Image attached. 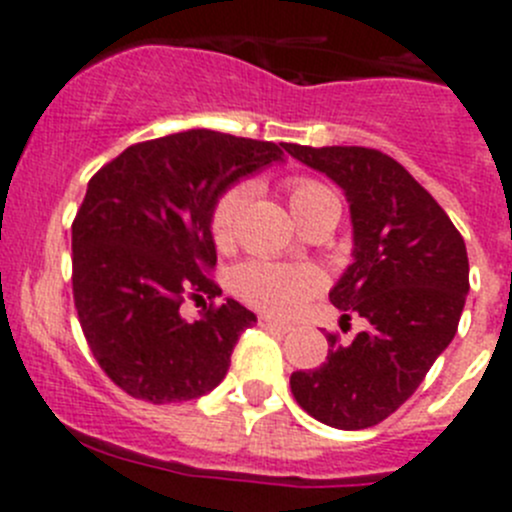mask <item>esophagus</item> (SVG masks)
Returning a JSON list of instances; mask_svg holds the SVG:
<instances>
[{
	"mask_svg": "<svg viewBox=\"0 0 512 512\" xmlns=\"http://www.w3.org/2000/svg\"><path fill=\"white\" fill-rule=\"evenodd\" d=\"M257 323H260L262 328H270V331H280V333L290 331V323L278 321V318H270V315H260V318H257Z\"/></svg>",
	"mask_w": 512,
	"mask_h": 512,
	"instance_id": "1",
	"label": "esophagus"
}]
</instances>
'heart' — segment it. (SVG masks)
Listing matches in <instances>:
<instances>
[{"label": "heart", "instance_id": "1", "mask_svg": "<svg viewBox=\"0 0 512 512\" xmlns=\"http://www.w3.org/2000/svg\"><path fill=\"white\" fill-rule=\"evenodd\" d=\"M333 199L331 191L313 179L288 181V204L293 217L305 219L313 209ZM245 189L234 186L217 202L212 212V240L219 250H227L234 242L237 222H240ZM321 272L308 265H285V262L247 260L234 267L232 290L250 308L270 315H290L321 290Z\"/></svg>", "mask_w": 512, "mask_h": 512}]
</instances>
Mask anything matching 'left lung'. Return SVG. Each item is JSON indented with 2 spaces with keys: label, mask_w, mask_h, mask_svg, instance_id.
<instances>
[{
  "label": "left lung",
  "mask_w": 512,
  "mask_h": 512,
  "mask_svg": "<svg viewBox=\"0 0 512 512\" xmlns=\"http://www.w3.org/2000/svg\"><path fill=\"white\" fill-rule=\"evenodd\" d=\"M285 151L346 194L353 262L328 295L341 321L369 323L348 346L328 333L326 361L295 371L290 389L328 427H374L417 391L455 338L470 293L465 240L432 194L376 148L285 143Z\"/></svg>",
  "instance_id": "obj_1"
}]
</instances>
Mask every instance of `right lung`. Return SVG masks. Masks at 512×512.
I'll list each match as a JSON object with an SVG mask.
<instances>
[{
	"instance_id": "1",
	"label": "right lung",
	"mask_w": 512,
	"mask_h": 512,
	"mask_svg": "<svg viewBox=\"0 0 512 512\" xmlns=\"http://www.w3.org/2000/svg\"><path fill=\"white\" fill-rule=\"evenodd\" d=\"M272 141L191 128L128 146L93 179L73 222V298L100 369L133 399H199L227 376L257 315L227 298L186 321V298H217L212 212L224 191L283 161Z\"/></svg>"
}]
</instances>
